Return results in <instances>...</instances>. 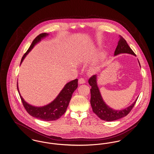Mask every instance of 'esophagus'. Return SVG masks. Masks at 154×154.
Returning a JSON list of instances; mask_svg holds the SVG:
<instances>
[{"label": "esophagus", "instance_id": "esophagus-1", "mask_svg": "<svg viewBox=\"0 0 154 154\" xmlns=\"http://www.w3.org/2000/svg\"><path fill=\"white\" fill-rule=\"evenodd\" d=\"M85 82V80L83 78H81L79 80V83L80 84H84Z\"/></svg>", "mask_w": 154, "mask_h": 154}]
</instances>
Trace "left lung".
<instances>
[{
    "instance_id": "left-lung-1",
    "label": "left lung",
    "mask_w": 154,
    "mask_h": 154,
    "mask_svg": "<svg viewBox=\"0 0 154 154\" xmlns=\"http://www.w3.org/2000/svg\"><path fill=\"white\" fill-rule=\"evenodd\" d=\"M119 40L118 43L117 47L114 52V55L116 56L120 54H129L136 56L134 52L132 51L128 45L126 41L121 36H119ZM139 63L140 64L139 61ZM89 84L91 86V104L94 113L97 117L106 121H116L121 118L126 116L132 110L136 102L138 97L136 100L130 106L121 110H116L110 108L103 101L102 97L97 85V75H92L88 80Z\"/></svg>"
}]
</instances>
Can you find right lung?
<instances>
[{"instance_id":"right-lung-1","label":"right lung","mask_w":154,"mask_h":154,"mask_svg":"<svg viewBox=\"0 0 154 154\" xmlns=\"http://www.w3.org/2000/svg\"><path fill=\"white\" fill-rule=\"evenodd\" d=\"M48 35V34L47 33H43L40 34L34 39L28 51L25 53L22 57L21 64L22 63V61L25 57L32 50L33 47L39 42H40L42 38ZM77 87L78 79H75L70 81L66 84L64 88L60 92L58 95L51 103L43 107H35L28 104L23 100L19 92L17 82V89L25 110L31 116L45 121L57 120L64 114L70 101L73 93Z\"/></svg>"}]
</instances>
